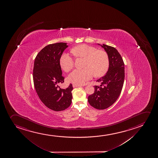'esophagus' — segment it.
I'll return each mask as SVG.
<instances>
[{"mask_svg":"<svg viewBox=\"0 0 158 158\" xmlns=\"http://www.w3.org/2000/svg\"><path fill=\"white\" fill-rule=\"evenodd\" d=\"M73 88H77V87H80V86H81V85H78V84H74L73 85Z\"/></svg>","mask_w":158,"mask_h":158,"instance_id":"obj_1","label":"esophagus"}]
</instances>
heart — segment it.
<instances>
[{
	"mask_svg": "<svg viewBox=\"0 0 158 158\" xmlns=\"http://www.w3.org/2000/svg\"><path fill=\"white\" fill-rule=\"evenodd\" d=\"M71 52L76 57L84 59L82 69L74 70L68 76V81L75 84H82L91 80L94 75L97 77L104 75L109 67V57L107 53L97 50L95 47L82 44L72 49ZM62 69L69 72L74 67L73 59L68 54L63 53L60 59Z\"/></svg>",
	"mask_w": 158,
	"mask_h": 158,
	"instance_id": "heart-1",
	"label": "heart"
}]
</instances>
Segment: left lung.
Returning a JSON list of instances; mask_svg holds the SVG:
<instances>
[{
  "instance_id": "left-lung-1",
  "label": "left lung",
  "mask_w": 158,
  "mask_h": 158,
  "mask_svg": "<svg viewBox=\"0 0 158 158\" xmlns=\"http://www.w3.org/2000/svg\"><path fill=\"white\" fill-rule=\"evenodd\" d=\"M104 49L109 57L106 74L97 80L100 86L95 85V91L88 97V102L96 109L104 110L111 106L118 99L125 78L124 63L118 51L113 47L98 44Z\"/></svg>"
}]
</instances>
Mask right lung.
Instances as JSON below:
<instances>
[{"mask_svg":"<svg viewBox=\"0 0 158 158\" xmlns=\"http://www.w3.org/2000/svg\"><path fill=\"white\" fill-rule=\"evenodd\" d=\"M67 44L59 42L47 45L38 53L34 61L33 76L36 92L45 106L55 111L69 107L73 98L72 84L65 89H58L64 79L60 59L68 47Z\"/></svg>","mask_w":158,"mask_h":158,"instance_id":"obj_1","label":"right lung"}]
</instances>
